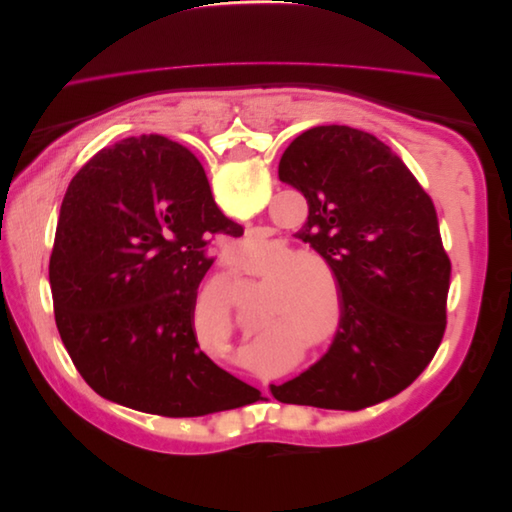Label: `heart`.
<instances>
[{
    "label": "heart",
    "mask_w": 512,
    "mask_h": 512,
    "mask_svg": "<svg viewBox=\"0 0 512 512\" xmlns=\"http://www.w3.org/2000/svg\"><path fill=\"white\" fill-rule=\"evenodd\" d=\"M254 256H262L269 245L254 241L247 245ZM324 273L333 277L331 262L316 252H297L294 247H282L271 258L260 260L252 267V273L260 282L267 284V303L262 309V333H286L297 337L299 342H312L329 322L327 309V280ZM337 329L331 339H322L318 348L333 344Z\"/></svg>",
    "instance_id": "obj_1"
}]
</instances>
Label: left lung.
<instances>
[{
    "label": "left lung",
    "mask_w": 512,
    "mask_h": 512,
    "mask_svg": "<svg viewBox=\"0 0 512 512\" xmlns=\"http://www.w3.org/2000/svg\"><path fill=\"white\" fill-rule=\"evenodd\" d=\"M307 200L297 237L327 258L342 290L335 342L271 393L282 404L356 412L423 374L446 329L451 288L438 213L397 153L374 134L316 126L280 160Z\"/></svg>",
    "instance_id": "1"
}]
</instances>
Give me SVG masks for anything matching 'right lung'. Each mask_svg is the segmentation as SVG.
<instances>
[{
  "label": "right lung",
  "instance_id": "obj_1",
  "mask_svg": "<svg viewBox=\"0 0 512 512\" xmlns=\"http://www.w3.org/2000/svg\"><path fill=\"white\" fill-rule=\"evenodd\" d=\"M241 237L190 149L160 134L98 151L70 181L49 265L55 322L100 397L183 418L250 404L254 386L198 348L196 290L215 235Z\"/></svg>",
  "mask_w": 512,
  "mask_h": 512
}]
</instances>
